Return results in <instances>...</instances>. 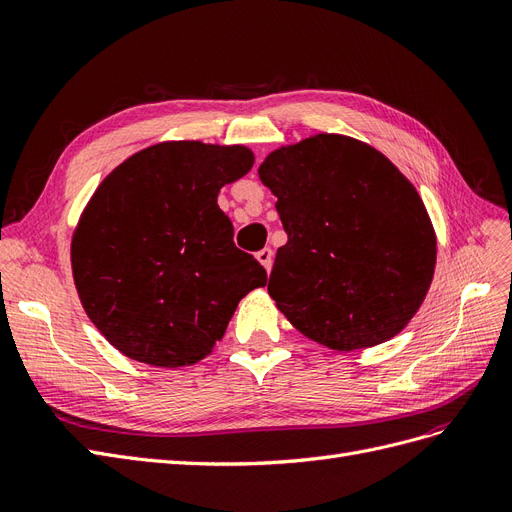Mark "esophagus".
Segmentation results:
<instances>
[{
  "mask_svg": "<svg viewBox=\"0 0 512 512\" xmlns=\"http://www.w3.org/2000/svg\"><path fill=\"white\" fill-rule=\"evenodd\" d=\"M256 258H258L260 265L267 269V273H271V267H273V252H271V247H265V250H260V252L256 254Z\"/></svg>",
  "mask_w": 512,
  "mask_h": 512,
  "instance_id": "1",
  "label": "esophagus"
}]
</instances>
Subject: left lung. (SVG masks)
I'll return each instance as SVG.
<instances>
[{
	"mask_svg": "<svg viewBox=\"0 0 512 512\" xmlns=\"http://www.w3.org/2000/svg\"><path fill=\"white\" fill-rule=\"evenodd\" d=\"M258 175L288 235L269 294L292 327L333 350L404 329L433 280L436 232L393 162L354 138L316 134L273 151Z\"/></svg>",
	"mask_w": 512,
	"mask_h": 512,
	"instance_id": "obj_1",
	"label": "left lung"
}]
</instances>
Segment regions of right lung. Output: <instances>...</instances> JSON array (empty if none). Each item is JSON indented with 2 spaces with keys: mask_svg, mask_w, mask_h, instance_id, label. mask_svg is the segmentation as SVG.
Listing matches in <instances>:
<instances>
[{
  "mask_svg": "<svg viewBox=\"0 0 512 512\" xmlns=\"http://www.w3.org/2000/svg\"><path fill=\"white\" fill-rule=\"evenodd\" d=\"M252 151L198 141L153 145L108 175L72 237L87 316L119 352L156 367L192 365L222 339L267 271L232 241L220 188Z\"/></svg>",
  "mask_w": 512,
  "mask_h": 512,
  "instance_id": "add662e5",
  "label": "right lung"
}]
</instances>
